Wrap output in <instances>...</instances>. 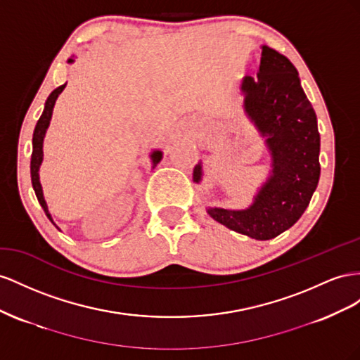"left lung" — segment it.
Masks as SVG:
<instances>
[{
	"label": "left lung",
	"instance_id": "1",
	"mask_svg": "<svg viewBox=\"0 0 360 360\" xmlns=\"http://www.w3.org/2000/svg\"><path fill=\"white\" fill-rule=\"evenodd\" d=\"M244 107L266 137L273 172L250 208H210L214 220L255 240H270L302 217L320 179V132L316 115L300 84L299 72L277 51L262 46L256 78L245 77ZM202 166L193 170L194 182Z\"/></svg>",
	"mask_w": 360,
	"mask_h": 360
}]
</instances>
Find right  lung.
I'll return each mask as SVG.
<instances>
[{
	"instance_id": "obj_1",
	"label": "right lung",
	"mask_w": 360,
	"mask_h": 360,
	"mask_svg": "<svg viewBox=\"0 0 360 360\" xmlns=\"http://www.w3.org/2000/svg\"><path fill=\"white\" fill-rule=\"evenodd\" d=\"M72 58H69V63H72ZM66 87V84L57 87L53 94H51L45 102V108H44V112L42 116H40V119L37 120L36 123V128H34V132H33V153H32V164H30V172H32V184H33V188H34V193H36V198L40 203V207L44 208L46 217L53 221V219H51V214L48 211V207H46V202L44 199V193H42V186H40V181H39V167L40 164H42V160H44V150H42V146H44V137H45V132L48 129V125H49V120H51V116H53V108H54V104L58 98V95L63 91V89ZM152 162L153 166H157V164L161 161L162 158V153L160 150H155L152 153ZM53 224H56L53 221ZM57 228V226H56Z\"/></svg>"
}]
</instances>
